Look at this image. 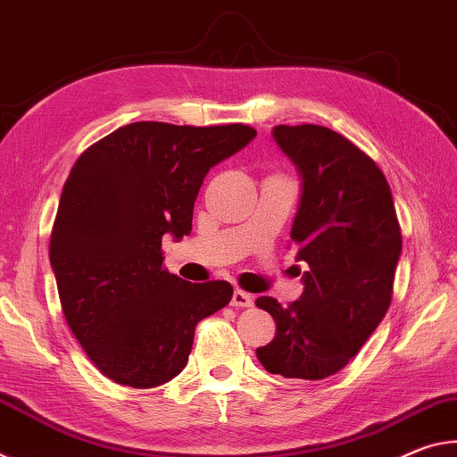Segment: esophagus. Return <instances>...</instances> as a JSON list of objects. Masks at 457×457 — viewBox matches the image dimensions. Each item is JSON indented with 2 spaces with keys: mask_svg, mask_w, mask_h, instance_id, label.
I'll use <instances>...</instances> for the list:
<instances>
[{
  "mask_svg": "<svg viewBox=\"0 0 457 457\" xmlns=\"http://www.w3.org/2000/svg\"><path fill=\"white\" fill-rule=\"evenodd\" d=\"M230 303H233V308H251L253 295L246 294V291H243V289H235Z\"/></svg>",
  "mask_w": 457,
  "mask_h": 457,
  "instance_id": "34e87169",
  "label": "esophagus"
}]
</instances>
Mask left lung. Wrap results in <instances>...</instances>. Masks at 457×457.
I'll use <instances>...</instances> for the list:
<instances>
[{
	"label": "left lung",
	"instance_id": "1",
	"mask_svg": "<svg viewBox=\"0 0 457 457\" xmlns=\"http://www.w3.org/2000/svg\"><path fill=\"white\" fill-rule=\"evenodd\" d=\"M271 136L299 176L291 243L308 271L289 308L257 299L278 326L257 358L271 375L320 380L342 370L383 321L401 230L383 171L346 137L320 125H275Z\"/></svg>",
	"mask_w": 457,
	"mask_h": 457
}]
</instances>
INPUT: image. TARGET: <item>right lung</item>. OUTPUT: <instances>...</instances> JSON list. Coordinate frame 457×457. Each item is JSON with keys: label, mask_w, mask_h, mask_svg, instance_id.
I'll return each mask as SVG.
<instances>
[{"label": "right lung", "mask_w": 457, "mask_h": 457, "mask_svg": "<svg viewBox=\"0 0 457 457\" xmlns=\"http://www.w3.org/2000/svg\"><path fill=\"white\" fill-rule=\"evenodd\" d=\"M249 125L137 121L74 163L50 235V265L72 334L104 377L152 388L188 364L196 324L233 297L228 281L162 269V238L190 235L216 163L255 139Z\"/></svg>", "instance_id": "add662e5"}]
</instances>
